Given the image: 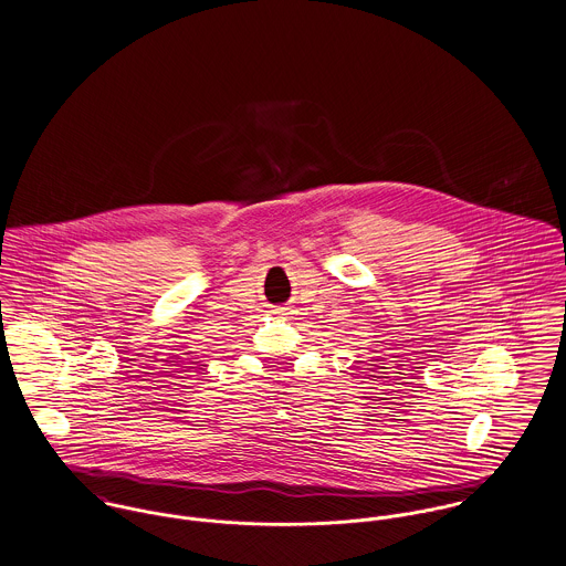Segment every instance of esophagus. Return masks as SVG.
Segmentation results:
<instances>
[{"label": "esophagus", "instance_id": "obj_1", "mask_svg": "<svg viewBox=\"0 0 566 566\" xmlns=\"http://www.w3.org/2000/svg\"><path fill=\"white\" fill-rule=\"evenodd\" d=\"M274 313H283V308H276V311H274Z\"/></svg>", "mask_w": 566, "mask_h": 566}]
</instances>
